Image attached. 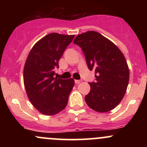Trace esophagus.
I'll return each instance as SVG.
<instances>
[{"label":"esophagus","instance_id":"obj_1","mask_svg":"<svg viewBox=\"0 0 147 147\" xmlns=\"http://www.w3.org/2000/svg\"><path fill=\"white\" fill-rule=\"evenodd\" d=\"M82 80H75V84H80L81 82H82Z\"/></svg>","mask_w":147,"mask_h":147}]
</instances>
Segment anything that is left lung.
<instances>
[{"mask_svg": "<svg viewBox=\"0 0 147 147\" xmlns=\"http://www.w3.org/2000/svg\"><path fill=\"white\" fill-rule=\"evenodd\" d=\"M73 43L82 48L89 70L95 72V82L85 96L87 105L99 113L117 106L126 93L129 70L125 57L112 41L97 32L79 34Z\"/></svg>", "mask_w": 147, "mask_h": 147, "instance_id": "1", "label": "left lung"}]
</instances>
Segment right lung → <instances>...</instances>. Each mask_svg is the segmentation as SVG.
Segmentation results:
<instances>
[{
  "label": "right lung",
  "mask_w": 147,
  "mask_h": 147,
  "mask_svg": "<svg viewBox=\"0 0 147 147\" xmlns=\"http://www.w3.org/2000/svg\"><path fill=\"white\" fill-rule=\"evenodd\" d=\"M74 37L49 34L35 43L25 61L23 81L27 95L42 114H57L68 104L75 80L55 78L54 75L59 68V61Z\"/></svg>",
  "instance_id": "1"
}]
</instances>
